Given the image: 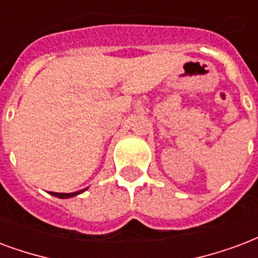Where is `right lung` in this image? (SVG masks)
<instances>
[{"label":"right lung","mask_w":258,"mask_h":258,"mask_svg":"<svg viewBox=\"0 0 258 258\" xmlns=\"http://www.w3.org/2000/svg\"><path fill=\"white\" fill-rule=\"evenodd\" d=\"M84 190L85 189L78 190V192H73V194H56V192H51V195H52V196H56V198H60V199H66V198H72V196H76V195L81 194Z\"/></svg>","instance_id":"obj_1"}]
</instances>
